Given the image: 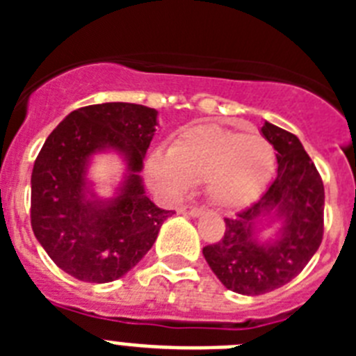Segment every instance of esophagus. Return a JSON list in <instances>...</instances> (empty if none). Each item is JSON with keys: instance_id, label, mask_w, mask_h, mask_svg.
I'll return each mask as SVG.
<instances>
[{"instance_id": "obj_1", "label": "esophagus", "mask_w": 356, "mask_h": 356, "mask_svg": "<svg viewBox=\"0 0 356 356\" xmlns=\"http://www.w3.org/2000/svg\"><path fill=\"white\" fill-rule=\"evenodd\" d=\"M178 212L184 213V216H193V217H197V216H201V213L205 212V209H203V207L185 205V207H180V210H178Z\"/></svg>"}]
</instances>
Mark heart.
Here are the masks:
<instances>
[{"mask_svg": "<svg viewBox=\"0 0 356 356\" xmlns=\"http://www.w3.org/2000/svg\"><path fill=\"white\" fill-rule=\"evenodd\" d=\"M275 168V147L259 134L197 124L181 130L147 163L151 181L169 194H181L191 181L207 180V194L219 209L250 205L262 193Z\"/></svg>", "mask_w": 356, "mask_h": 356, "instance_id": "b5f03b06", "label": "heart"}]
</instances>
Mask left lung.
<instances>
[{"label": "left lung", "mask_w": 356, "mask_h": 356, "mask_svg": "<svg viewBox=\"0 0 356 356\" xmlns=\"http://www.w3.org/2000/svg\"><path fill=\"white\" fill-rule=\"evenodd\" d=\"M262 134L276 149L278 175L253 205L226 217L221 241L203 248L221 284L244 296L289 284L319 250L325 232V185L312 159L291 131L266 122ZM271 211L284 226L276 241L260 245L254 221Z\"/></svg>", "instance_id": "left-lung-1"}]
</instances>
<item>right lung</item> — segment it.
<instances>
[{"label": "right lung", "mask_w": 356, "mask_h": 356, "mask_svg": "<svg viewBox=\"0 0 356 356\" xmlns=\"http://www.w3.org/2000/svg\"><path fill=\"white\" fill-rule=\"evenodd\" d=\"M156 110L135 103H102L74 110L49 134L31 171V228L62 271L106 284L127 275L172 216L144 194L143 160L156 130ZM119 150L129 163L118 198L84 196V165L96 150Z\"/></svg>", "instance_id": "obj_1"}]
</instances>
